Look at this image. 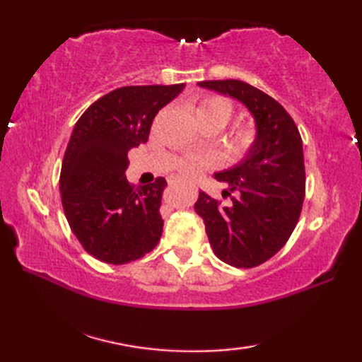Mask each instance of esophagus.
<instances>
[{
    "mask_svg": "<svg viewBox=\"0 0 362 362\" xmlns=\"http://www.w3.org/2000/svg\"><path fill=\"white\" fill-rule=\"evenodd\" d=\"M175 182H180V180H177V179H175V180H171V183H175Z\"/></svg>",
    "mask_w": 362,
    "mask_h": 362,
    "instance_id": "obj_1",
    "label": "esophagus"
}]
</instances>
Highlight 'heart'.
Here are the masks:
<instances>
[{
    "mask_svg": "<svg viewBox=\"0 0 362 362\" xmlns=\"http://www.w3.org/2000/svg\"><path fill=\"white\" fill-rule=\"evenodd\" d=\"M233 104L228 99L222 96H205L201 103L196 105L194 117L197 121H210L216 122L218 126L224 127L230 118L233 117ZM257 132L255 129L249 124L238 126L232 134V149L236 153H244L252 148V144L255 143ZM213 165V160L210 157H185L179 161L177 168L180 169L183 174L187 175H199L205 168Z\"/></svg>",
    "mask_w": 362,
    "mask_h": 362,
    "instance_id": "1",
    "label": "heart"
}]
</instances>
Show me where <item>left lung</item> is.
I'll use <instances>...</instances> for the list:
<instances>
[{
  "instance_id": "obj_1",
  "label": "left lung",
  "mask_w": 362,
  "mask_h": 362,
  "mask_svg": "<svg viewBox=\"0 0 362 362\" xmlns=\"http://www.w3.org/2000/svg\"><path fill=\"white\" fill-rule=\"evenodd\" d=\"M197 86L236 99L255 121L252 148L232 168L214 173V179L228 185L222 196H230V202L201 191L194 205L214 255L230 266L255 267L286 244L302 211V138L283 105L250 83L227 79Z\"/></svg>"
}]
</instances>
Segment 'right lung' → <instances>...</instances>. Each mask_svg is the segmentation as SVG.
I'll list each match as a JSON object with an SVG mask.
<instances>
[{
  "instance_id": "add662e5",
  "label": "right lung",
  "mask_w": 362,
  "mask_h": 362,
  "mask_svg": "<svg viewBox=\"0 0 362 362\" xmlns=\"http://www.w3.org/2000/svg\"><path fill=\"white\" fill-rule=\"evenodd\" d=\"M185 83L121 87L91 104L68 141L60 196L68 224L82 247L107 264H126L156 247L166 180L132 187L126 179L127 152L149 138L160 109Z\"/></svg>"
}]
</instances>
